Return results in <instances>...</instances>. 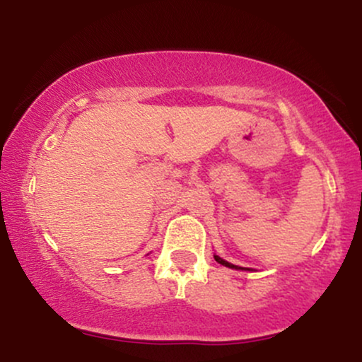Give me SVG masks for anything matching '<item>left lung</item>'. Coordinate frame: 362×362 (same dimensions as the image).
Here are the masks:
<instances>
[{
  "label": "left lung",
  "mask_w": 362,
  "mask_h": 362,
  "mask_svg": "<svg viewBox=\"0 0 362 362\" xmlns=\"http://www.w3.org/2000/svg\"><path fill=\"white\" fill-rule=\"evenodd\" d=\"M214 259H216V262H218V264H221V265H226V267H230V269H243V267H238V265H233V264H230V262L223 260L221 257H218V255H214Z\"/></svg>",
  "instance_id": "left-lung-1"
}]
</instances>
